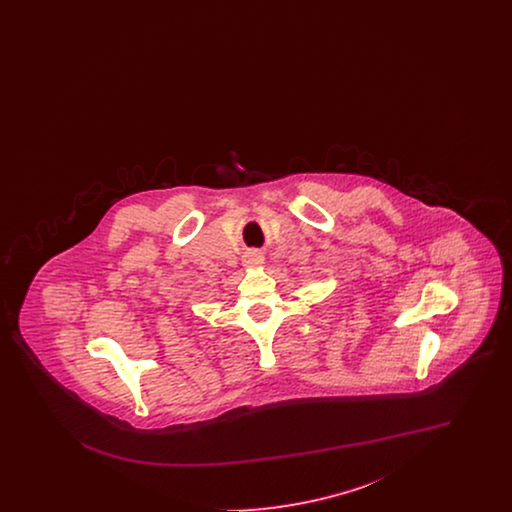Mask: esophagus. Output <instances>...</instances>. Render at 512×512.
<instances>
[{
    "label": "esophagus",
    "instance_id": "obj_1",
    "mask_svg": "<svg viewBox=\"0 0 512 512\" xmlns=\"http://www.w3.org/2000/svg\"><path fill=\"white\" fill-rule=\"evenodd\" d=\"M263 263H265V257L259 251H251L244 257V267L247 268L263 267Z\"/></svg>",
    "mask_w": 512,
    "mask_h": 512
}]
</instances>
